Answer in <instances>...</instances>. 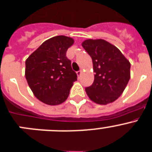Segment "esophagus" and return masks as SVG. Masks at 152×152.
<instances>
[{
	"mask_svg": "<svg viewBox=\"0 0 152 152\" xmlns=\"http://www.w3.org/2000/svg\"><path fill=\"white\" fill-rule=\"evenodd\" d=\"M81 73H82V70H80V71H78V72H77V76H78L79 77H80V75H81Z\"/></svg>",
	"mask_w": 152,
	"mask_h": 152,
	"instance_id": "obj_1",
	"label": "esophagus"
}]
</instances>
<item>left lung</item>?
<instances>
[{"label": "left lung", "instance_id": "left-lung-1", "mask_svg": "<svg viewBox=\"0 0 152 152\" xmlns=\"http://www.w3.org/2000/svg\"><path fill=\"white\" fill-rule=\"evenodd\" d=\"M82 46L92 58L94 80L85 88L92 101L112 103L123 94L130 78V63L122 52L103 39H88Z\"/></svg>", "mask_w": 152, "mask_h": 152}]
</instances>
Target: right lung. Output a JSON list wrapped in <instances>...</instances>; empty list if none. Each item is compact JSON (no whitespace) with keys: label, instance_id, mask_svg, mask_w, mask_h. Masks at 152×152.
Instances as JSON below:
<instances>
[{"label":"right lung","instance_id":"obj_1","mask_svg":"<svg viewBox=\"0 0 152 152\" xmlns=\"http://www.w3.org/2000/svg\"><path fill=\"white\" fill-rule=\"evenodd\" d=\"M73 39L57 36L46 40L26 61L25 75L36 97L49 105L66 100L73 82L77 80L72 61L66 56Z\"/></svg>","mask_w":152,"mask_h":152}]
</instances>
